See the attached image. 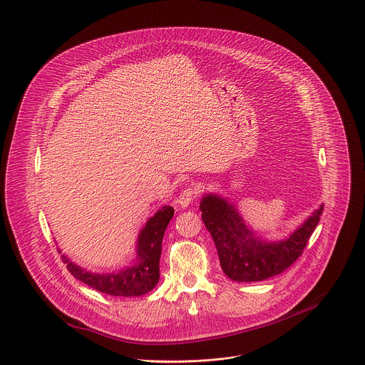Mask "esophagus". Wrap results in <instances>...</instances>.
<instances>
[{
  "mask_svg": "<svg viewBox=\"0 0 365 365\" xmlns=\"http://www.w3.org/2000/svg\"><path fill=\"white\" fill-rule=\"evenodd\" d=\"M199 193H200L199 187H187L179 193V196L176 197V203L179 205L180 209H186L193 202V199L199 196Z\"/></svg>",
  "mask_w": 365,
  "mask_h": 365,
  "instance_id": "esophagus-1",
  "label": "esophagus"
}]
</instances>
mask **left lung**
<instances>
[{"label": "left lung", "instance_id": "obj_1", "mask_svg": "<svg viewBox=\"0 0 365 365\" xmlns=\"http://www.w3.org/2000/svg\"><path fill=\"white\" fill-rule=\"evenodd\" d=\"M200 210L217 248L222 272L235 282H258L282 274L302 255L320 221L323 205L288 238L279 241L258 237L241 217L237 206L216 193L203 196Z\"/></svg>", "mask_w": 365, "mask_h": 365}]
</instances>
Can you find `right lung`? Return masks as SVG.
I'll return each mask as SVG.
<instances>
[{"mask_svg": "<svg viewBox=\"0 0 365 365\" xmlns=\"http://www.w3.org/2000/svg\"><path fill=\"white\" fill-rule=\"evenodd\" d=\"M173 213L175 210L172 206H163L148 219L138 234L134 262L118 272L97 274L87 271L72 262L65 254L62 255V259L76 279L96 291L124 297L145 294L159 282L162 240ZM59 252L62 251L59 250Z\"/></svg>", "mask_w": 365, "mask_h": 365, "instance_id": "add662e5", "label": "right lung"}]
</instances>
